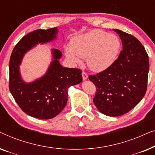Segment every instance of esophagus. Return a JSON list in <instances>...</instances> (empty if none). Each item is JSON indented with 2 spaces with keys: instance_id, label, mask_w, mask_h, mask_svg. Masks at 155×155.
<instances>
[{
  "instance_id": "34e87169",
  "label": "esophagus",
  "mask_w": 155,
  "mask_h": 155,
  "mask_svg": "<svg viewBox=\"0 0 155 155\" xmlns=\"http://www.w3.org/2000/svg\"><path fill=\"white\" fill-rule=\"evenodd\" d=\"M82 79H83V80H86L88 78V75L85 73V72H82Z\"/></svg>"
}]
</instances>
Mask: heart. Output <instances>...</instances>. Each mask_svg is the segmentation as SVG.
Returning a JSON list of instances; mask_svg holds the SVG:
<instances>
[{
    "mask_svg": "<svg viewBox=\"0 0 155 155\" xmlns=\"http://www.w3.org/2000/svg\"><path fill=\"white\" fill-rule=\"evenodd\" d=\"M121 43L114 34L94 29L74 38L65 55L74 64H80L85 58L87 66L93 71H104L113 64L119 54Z\"/></svg>",
    "mask_w": 155,
    "mask_h": 155,
    "instance_id": "obj_1",
    "label": "heart"
}]
</instances>
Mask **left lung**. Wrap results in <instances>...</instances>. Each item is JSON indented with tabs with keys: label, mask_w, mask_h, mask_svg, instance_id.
Returning <instances> with one entry per match:
<instances>
[{
	"label": "left lung",
	"mask_w": 155,
	"mask_h": 155,
	"mask_svg": "<svg viewBox=\"0 0 155 155\" xmlns=\"http://www.w3.org/2000/svg\"><path fill=\"white\" fill-rule=\"evenodd\" d=\"M122 41L117 60L89 80L97 87L93 101L101 113L119 116L134 108L145 96L149 73V58L144 46L133 35L114 29Z\"/></svg>",
	"instance_id": "left-lung-1"
}]
</instances>
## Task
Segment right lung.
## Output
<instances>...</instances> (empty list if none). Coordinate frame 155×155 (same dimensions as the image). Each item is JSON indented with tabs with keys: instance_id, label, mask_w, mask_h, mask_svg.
Segmentation results:
<instances>
[{
	"instance_id": "1",
	"label": "right lung",
	"mask_w": 155,
	"mask_h": 155,
	"mask_svg": "<svg viewBox=\"0 0 155 155\" xmlns=\"http://www.w3.org/2000/svg\"><path fill=\"white\" fill-rule=\"evenodd\" d=\"M58 31L54 27L27 34L15 46L10 56V92L25 114L40 119H50L60 114L67 104L68 88L82 81L81 70L60 64L62 53L56 48L51 50L53 61L45 75L29 83L21 77L20 65L25 54L37 44L56 39Z\"/></svg>"
}]
</instances>
